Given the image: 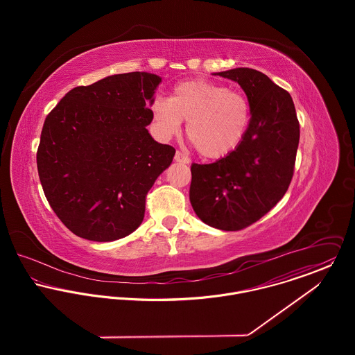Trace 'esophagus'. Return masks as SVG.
Masks as SVG:
<instances>
[{
	"mask_svg": "<svg viewBox=\"0 0 355 355\" xmlns=\"http://www.w3.org/2000/svg\"><path fill=\"white\" fill-rule=\"evenodd\" d=\"M175 161L178 162H183V164H190V158L187 155H184L183 153H175Z\"/></svg>",
	"mask_w": 355,
	"mask_h": 355,
	"instance_id": "obj_1",
	"label": "esophagus"
}]
</instances>
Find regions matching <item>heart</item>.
<instances>
[{
  "label": "heart",
  "mask_w": 355,
  "mask_h": 355,
  "mask_svg": "<svg viewBox=\"0 0 355 355\" xmlns=\"http://www.w3.org/2000/svg\"><path fill=\"white\" fill-rule=\"evenodd\" d=\"M152 113L165 138L178 134L186 120L189 141L202 157L213 159L234 152L250 124V105L241 92L205 79L176 85L169 100L153 101Z\"/></svg>",
  "instance_id": "b5f03b06"
}]
</instances>
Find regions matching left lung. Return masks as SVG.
<instances>
[{
    "label": "left lung",
    "instance_id": "8db88e82",
    "mask_svg": "<svg viewBox=\"0 0 355 355\" xmlns=\"http://www.w3.org/2000/svg\"><path fill=\"white\" fill-rule=\"evenodd\" d=\"M217 75L239 83L248 96L252 119L234 152L211 164L191 165L190 201L205 224L239 231L265 216L288 190L300 121L288 92L265 73L235 68Z\"/></svg>",
    "mask_w": 355,
    "mask_h": 355
}]
</instances>
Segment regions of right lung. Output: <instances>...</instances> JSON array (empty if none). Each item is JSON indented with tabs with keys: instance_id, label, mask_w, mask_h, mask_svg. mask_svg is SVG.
<instances>
[{
	"instance_id": "1",
	"label": "right lung",
	"mask_w": 355,
	"mask_h": 355,
	"mask_svg": "<svg viewBox=\"0 0 355 355\" xmlns=\"http://www.w3.org/2000/svg\"><path fill=\"white\" fill-rule=\"evenodd\" d=\"M159 82L148 72L112 75L72 89L46 116L38 173L51 209L75 235L112 242L141 225L146 196L175 155L146 128Z\"/></svg>"
}]
</instances>
